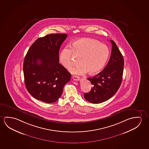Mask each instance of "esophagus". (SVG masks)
I'll list each match as a JSON object with an SVG mask.
<instances>
[{
    "label": "esophagus",
    "mask_w": 149,
    "mask_h": 149,
    "mask_svg": "<svg viewBox=\"0 0 149 149\" xmlns=\"http://www.w3.org/2000/svg\"><path fill=\"white\" fill-rule=\"evenodd\" d=\"M72 78H73V80L75 81H79L80 80V78L78 76H72Z\"/></svg>",
    "instance_id": "1"
}]
</instances>
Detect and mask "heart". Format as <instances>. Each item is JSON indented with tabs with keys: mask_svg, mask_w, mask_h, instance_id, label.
Segmentation results:
<instances>
[{
	"mask_svg": "<svg viewBox=\"0 0 149 149\" xmlns=\"http://www.w3.org/2000/svg\"><path fill=\"white\" fill-rule=\"evenodd\" d=\"M109 48L106 45L91 38H81L64 47L59 55L60 63L69 69L73 65V55L79 57L80 63L70 69L71 73L83 74L88 71L95 74L104 68L109 56Z\"/></svg>",
	"mask_w": 149,
	"mask_h": 149,
	"instance_id": "1",
	"label": "heart"
}]
</instances>
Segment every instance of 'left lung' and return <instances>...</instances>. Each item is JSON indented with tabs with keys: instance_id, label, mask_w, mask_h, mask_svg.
I'll use <instances>...</instances> for the list:
<instances>
[{
	"instance_id": "8db88e82",
	"label": "left lung",
	"mask_w": 149,
	"mask_h": 149,
	"mask_svg": "<svg viewBox=\"0 0 149 149\" xmlns=\"http://www.w3.org/2000/svg\"><path fill=\"white\" fill-rule=\"evenodd\" d=\"M112 43L111 56L106 66L102 71L92 78H88L93 88L84 93L85 99L93 104L107 101L116 94L120 87L123 78L124 59L115 42Z\"/></svg>"
}]
</instances>
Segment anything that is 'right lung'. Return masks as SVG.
I'll return each instance as SVG.
<instances>
[{
    "instance_id": "obj_1",
    "label": "right lung",
    "mask_w": 149,
    "mask_h": 149,
    "mask_svg": "<svg viewBox=\"0 0 149 149\" xmlns=\"http://www.w3.org/2000/svg\"><path fill=\"white\" fill-rule=\"evenodd\" d=\"M51 33L38 38L29 49L23 63L24 81L30 94L46 103L56 102L71 74L59 63V51L67 37Z\"/></svg>"
}]
</instances>
